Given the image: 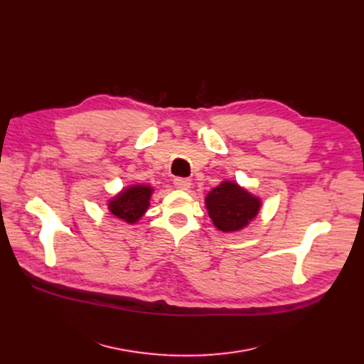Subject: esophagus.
Masks as SVG:
<instances>
[{
  "mask_svg": "<svg viewBox=\"0 0 364 364\" xmlns=\"http://www.w3.org/2000/svg\"><path fill=\"white\" fill-rule=\"evenodd\" d=\"M174 186H176V188H178V190H188L190 188V186H191V181L188 180V178H181V177H177V178H174Z\"/></svg>",
  "mask_w": 364,
  "mask_h": 364,
  "instance_id": "obj_1",
  "label": "esophagus"
}]
</instances>
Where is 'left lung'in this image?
<instances>
[{
  "label": "left lung",
  "instance_id": "obj_1",
  "mask_svg": "<svg viewBox=\"0 0 364 364\" xmlns=\"http://www.w3.org/2000/svg\"><path fill=\"white\" fill-rule=\"evenodd\" d=\"M204 203L213 225L225 233L246 228L257 216L262 205L261 198L230 180L222 181L207 193Z\"/></svg>",
  "mask_w": 364,
  "mask_h": 364
}]
</instances>
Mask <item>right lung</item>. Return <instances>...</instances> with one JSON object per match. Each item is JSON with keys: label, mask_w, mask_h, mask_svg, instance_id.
I'll list each match as a JSON object with an SVG mask.
<instances>
[{"label": "right lung", "mask_w": 364, "mask_h": 364, "mask_svg": "<svg viewBox=\"0 0 364 364\" xmlns=\"http://www.w3.org/2000/svg\"><path fill=\"white\" fill-rule=\"evenodd\" d=\"M154 193L151 186L145 184H134L117 196L109 198L108 201V210L118 219L134 225L136 223L148 210L149 200Z\"/></svg>", "instance_id": "add662e5"}]
</instances>
